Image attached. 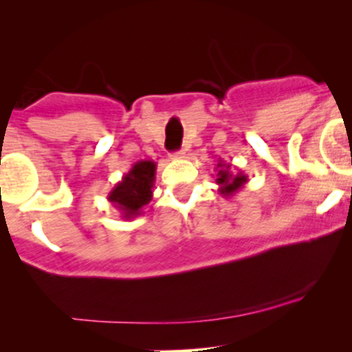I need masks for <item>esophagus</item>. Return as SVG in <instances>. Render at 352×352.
Segmentation results:
<instances>
[{"label": "esophagus", "instance_id": "1", "mask_svg": "<svg viewBox=\"0 0 352 352\" xmlns=\"http://www.w3.org/2000/svg\"><path fill=\"white\" fill-rule=\"evenodd\" d=\"M173 160H183V157H186V153H184V149H181V151H176L171 155Z\"/></svg>", "mask_w": 352, "mask_h": 352}]
</instances>
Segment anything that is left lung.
<instances>
[{
	"instance_id": "left-lung-1",
	"label": "left lung",
	"mask_w": 352,
	"mask_h": 352,
	"mask_svg": "<svg viewBox=\"0 0 352 352\" xmlns=\"http://www.w3.org/2000/svg\"><path fill=\"white\" fill-rule=\"evenodd\" d=\"M216 183L219 186V195L224 197L234 196L239 189H243L244 184L248 183V175H244L243 171L234 173L232 166L229 163H224L223 160H218L216 164Z\"/></svg>"
}]
</instances>
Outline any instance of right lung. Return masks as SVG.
I'll use <instances>...</instances> for the list:
<instances>
[{
    "label": "right lung",
    "instance_id": "1",
    "mask_svg": "<svg viewBox=\"0 0 352 352\" xmlns=\"http://www.w3.org/2000/svg\"><path fill=\"white\" fill-rule=\"evenodd\" d=\"M156 177V163L151 160L133 164L120 183L109 191L108 201L121 211V218L133 219L143 214V208L153 199V186Z\"/></svg>",
    "mask_w": 352,
    "mask_h": 352
}]
</instances>
